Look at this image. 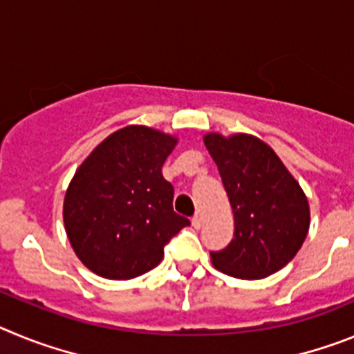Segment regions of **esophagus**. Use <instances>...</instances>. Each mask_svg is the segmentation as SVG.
I'll return each mask as SVG.
<instances>
[{"instance_id":"1","label":"esophagus","mask_w":354,"mask_h":354,"mask_svg":"<svg viewBox=\"0 0 354 354\" xmlns=\"http://www.w3.org/2000/svg\"><path fill=\"white\" fill-rule=\"evenodd\" d=\"M202 223H204V221H202V216H200V214L193 216V220H192L193 227H195V228H202Z\"/></svg>"}]
</instances>
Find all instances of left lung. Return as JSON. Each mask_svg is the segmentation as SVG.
I'll use <instances>...</instances> for the list:
<instances>
[{"instance_id":"1","label":"left lung","mask_w":354,"mask_h":354,"mask_svg":"<svg viewBox=\"0 0 354 354\" xmlns=\"http://www.w3.org/2000/svg\"><path fill=\"white\" fill-rule=\"evenodd\" d=\"M234 212V237L211 252L216 270L259 280L282 270L301 248L310 227L305 193L274 150L252 134L204 136Z\"/></svg>"}]
</instances>
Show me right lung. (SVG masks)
I'll list each match as a JSON object with an SVG mask.
<instances>
[{"mask_svg":"<svg viewBox=\"0 0 354 354\" xmlns=\"http://www.w3.org/2000/svg\"><path fill=\"white\" fill-rule=\"evenodd\" d=\"M177 138L129 126L93 149L72 177L64 223L90 271L129 280L159 264L165 246L189 220L174 211V186L161 174Z\"/></svg>","mask_w":354,"mask_h":354,"instance_id":"1","label":"right lung"}]
</instances>
